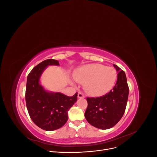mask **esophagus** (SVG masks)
Instances as JSON below:
<instances>
[{
  "label": "esophagus",
  "mask_w": 157,
  "mask_h": 157,
  "mask_svg": "<svg viewBox=\"0 0 157 157\" xmlns=\"http://www.w3.org/2000/svg\"><path fill=\"white\" fill-rule=\"evenodd\" d=\"M84 94H83L82 92H79L78 93V98H84Z\"/></svg>",
  "instance_id": "34e87169"
}]
</instances>
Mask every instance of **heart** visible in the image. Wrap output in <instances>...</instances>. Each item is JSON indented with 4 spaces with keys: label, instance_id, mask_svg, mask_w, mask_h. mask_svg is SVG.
<instances>
[{
    "label": "heart",
    "instance_id": "heart-1",
    "mask_svg": "<svg viewBox=\"0 0 157 157\" xmlns=\"http://www.w3.org/2000/svg\"><path fill=\"white\" fill-rule=\"evenodd\" d=\"M73 78L80 83H86L87 91L93 95H102L110 90L117 79V71L111 67L99 64L84 65L73 74Z\"/></svg>",
    "mask_w": 157,
    "mask_h": 157
}]
</instances>
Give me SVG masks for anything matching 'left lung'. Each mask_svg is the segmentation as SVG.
<instances>
[{
    "label": "left lung",
    "mask_w": 157,
    "mask_h": 157,
    "mask_svg": "<svg viewBox=\"0 0 157 157\" xmlns=\"http://www.w3.org/2000/svg\"><path fill=\"white\" fill-rule=\"evenodd\" d=\"M118 72L115 86L103 96L86 98L88 107L84 116L93 126L106 130L119 122L125 112L129 94L126 74L114 65Z\"/></svg>",
    "instance_id": "1"
}]
</instances>
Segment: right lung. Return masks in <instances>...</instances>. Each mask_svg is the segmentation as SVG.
I'll return each instance as SVG.
<instances>
[{"label": "right lung", "instance_id": "add662e5", "mask_svg": "<svg viewBox=\"0 0 157 157\" xmlns=\"http://www.w3.org/2000/svg\"><path fill=\"white\" fill-rule=\"evenodd\" d=\"M59 65L58 61L46 59L33 68L27 76L25 101L33 122L46 131L62 127L68 120L67 112L77 100L78 93L69 97L61 93L46 92L39 84L43 71L48 65Z\"/></svg>", "mask_w": 157, "mask_h": 157}]
</instances>
